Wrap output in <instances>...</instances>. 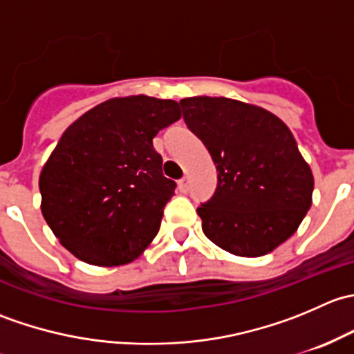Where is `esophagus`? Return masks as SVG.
<instances>
[{
  "mask_svg": "<svg viewBox=\"0 0 354 354\" xmlns=\"http://www.w3.org/2000/svg\"><path fill=\"white\" fill-rule=\"evenodd\" d=\"M178 188H180L181 194H187V192L190 190V181H188V178H181V180L178 181Z\"/></svg>",
  "mask_w": 354,
  "mask_h": 354,
  "instance_id": "esophagus-1",
  "label": "esophagus"
}]
</instances>
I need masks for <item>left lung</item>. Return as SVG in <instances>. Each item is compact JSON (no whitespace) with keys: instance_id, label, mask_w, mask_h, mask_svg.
Masks as SVG:
<instances>
[{"instance_id":"left-lung-1","label":"left lung","mask_w":354,"mask_h":354,"mask_svg":"<svg viewBox=\"0 0 354 354\" xmlns=\"http://www.w3.org/2000/svg\"><path fill=\"white\" fill-rule=\"evenodd\" d=\"M187 127L217 169V188L197 212L205 236L238 257L270 253L312 205L313 174L276 114L227 97L180 101Z\"/></svg>"}]
</instances>
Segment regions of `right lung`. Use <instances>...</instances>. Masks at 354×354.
<instances>
[{"instance_id": "obj_1", "label": "right lung", "mask_w": 354, "mask_h": 354, "mask_svg": "<svg viewBox=\"0 0 354 354\" xmlns=\"http://www.w3.org/2000/svg\"><path fill=\"white\" fill-rule=\"evenodd\" d=\"M180 118L176 101L130 95L101 102L66 128L39 190L42 216L68 252L114 267L151 245L176 188L152 138Z\"/></svg>"}]
</instances>
